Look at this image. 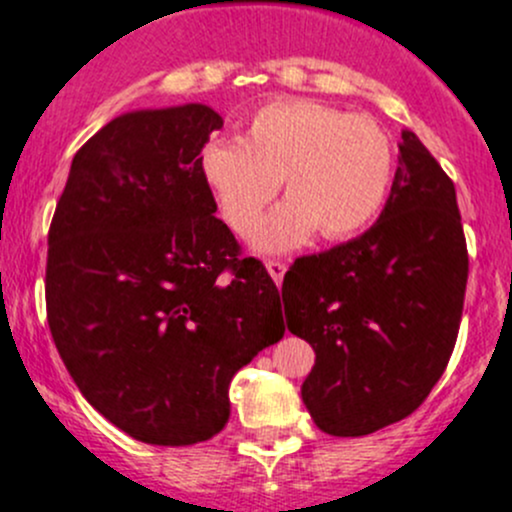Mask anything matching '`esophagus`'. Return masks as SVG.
I'll return each mask as SVG.
<instances>
[{
  "mask_svg": "<svg viewBox=\"0 0 512 512\" xmlns=\"http://www.w3.org/2000/svg\"><path fill=\"white\" fill-rule=\"evenodd\" d=\"M286 263L283 261H266V271L271 273V278L273 281H276V286H281V281H283V273H286Z\"/></svg>",
  "mask_w": 512,
  "mask_h": 512,
  "instance_id": "34e87169",
  "label": "esophagus"
}]
</instances>
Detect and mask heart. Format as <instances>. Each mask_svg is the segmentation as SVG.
<instances>
[{
    "instance_id": "1",
    "label": "heart",
    "mask_w": 512,
    "mask_h": 512,
    "mask_svg": "<svg viewBox=\"0 0 512 512\" xmlns=\"http://www.w3.org/2000/svg\"><path fill=\"white\" fill-rule=\"evenodd\" d=\"M199 174L239 236L251 234L283 178L289 199L262 222L251 246L286 254L316 231L346 241L371 226L391 194L396 151L371 116L278 99L251 114L241 139L206 141Z\"/></svg>"
}]
</instances>
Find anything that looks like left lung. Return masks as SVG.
Instances as JSON below:
<instances>
[{"label":"left lung","mask_w":512,"mask_h":512,"mask_svg":"<svg viewBox=\"0 0 512 512\" xmlns=\"http://www.w3.org/2000/svg\"><path fill=\"white\" fill-rule=\"evenodd\" d=\"M391 196L348 244L296 258L283 278L293 336L316 351L301 386L313 423L358 438L411 416L458 336L468 249L453 181L403 131Z\"/></svg>","instance_id":"1"}]
</instances>
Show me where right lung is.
Listing matches in <instances>:
<instances>
[{
  "mask_svg": "<svg viewBox=\"0 0 512 512\" xmlns=\"http://www.w3.org/2000/svg\"><path fill=\"white\" fill-rule=\"evenodd\" d=\"M221 126L206 104L116 116L74 154L49 229L59 356L86 401L141 443L214 438L234 373L283 338L276 283L239 258L199 174Z\"/></svg>",
  "mask_w": 512,
  "mask_h": 512,
  "instance_id": "right-lung-1",
  "label": "right lung"
}]
</instances>
